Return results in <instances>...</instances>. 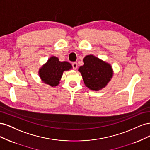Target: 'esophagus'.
<instances>
[{"label": "esophagus", "instance_id": "esophagus-1", "mask_svg": "<svg viewBox=\"0 0 150 150\" xmlns=\"http://www.w3.org/2000/svg\"><path fill=\"white\" fill-rule=\"evenodd\" d=\"M72 66L74 69H76L77 67H78V64H77L76 62H74L72 63Z\"/></svg>", "mask_w": 150, "mask_h": 150}]
</instances>
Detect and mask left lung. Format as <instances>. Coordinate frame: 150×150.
<instances>
[{
    "mask_svg": "<svg viewBox=\"0 0 150 150\" xmlns=\"http://www.w3.org/2000/svg\"><path fill=\"white\" fill-rule=\"evenodd\" d=\"M83 61L84 64L78 71L86 87L94 91L105 87L113 74L111 65L93 55L86 56Z\"/></svg>",
    "mask_w": 150,
    "mask_h": 150,
    "instance_id": "1",
    "label": "left lung"
}]
</instances>
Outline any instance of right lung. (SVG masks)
Listing matches in <instances>:
<instances>
[{"label":"right lung","instance_id":"obj_1","mask_svg":"<svg viewBox=\"0 0 150 150\" xmlns=\"http://www.w3.org/2000/svg\"><path fill=\"white\" fill-rule=\"evenodd\" d=\"M71 68L70 63L66 61L61 62L57 57L52 56L39 69V74L44 83L54 87L59 84L63 72Z\"/></svg>","mask_w":150,"mask_h":150}]
</instances>
